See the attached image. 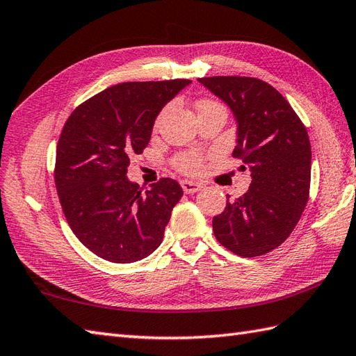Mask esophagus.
I'll return each mask as SVG.
<instances>
[{"label":"esophagus","instance_id":"esophagus-1","mask_svg":"<svg viewBox=\"0 0 356 356\" xmlns=\"http://www.w3.org/2000/svg\"><path fill=\"white\" fill-rule=\"evenodd\" d=\"M180 185H181V188H184L185 194H194L202 189L200 184H197V181H191V180H181Z\"/></svg>","mask_w":356,"mask_h":356}]
</instances>
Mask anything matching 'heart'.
Returning <instances> with one entry per match:
<instances>
[{
  "label": "heart",
  "mask_w": 356,
  "mask_h": 356,
  "mask_svg": "<svg viewBox=\"0 0 356 356\" xmlns=\"http://www.w3.org/2000/svg\"><path fill=\"white\" fill-rule=\"evenodd\" d=\"M212 106H221L220 103L213 102V100H202L198 102L197 104V111H203L206 107H212ZM162 115L161 113L158 118L154 121V127L159 126V122L162 120ZM203 161H204V156L198 152H184V153H179L176 154L175 158H172L171 163L172 167H175L179 172L181 175H188V176H194L197 172H200L202 167H203Z\"/></svg>",
  "instance_id": "obj_1"
}]
</instances>
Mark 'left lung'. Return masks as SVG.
<instances>
[{"label":"left lung","mask_w":356,"mask_h":356,"mask_svg":"<svg viewBox=\"0 0 356 356\" xmlns=\"http://www.w3.org/2000/svg\"><path fill=\"white\" fill-rule=\"evenodd\" d=\"M229 104L238 121L232 156L252 171L249 191L226 203L212 220L213 235L227 250L254 258L282 244L309 198L308 131L282 94L256 77L198 79ZM230 197V195H227Z\"/></svg>","instance_id":"8db88e82"}]
</instances>
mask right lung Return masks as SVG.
<instances>
[{"label":"right lung","mask_w":356,"mask_h":356,"mask_svg":"<svg viewBox=\"0 0 356 356\" xmlns=\"http://www.w3.org/2000/svg\"><path fill=\"white\" fill-rule=\"evenodd\" d=\"M189 83L115 85L79 104L65 122L54 163L57 195L74 235L106 261L136 262L162 243L184 191L175 179L162 177L143 193L126 175L131 156L150 140L162 107Z\"/></svg>","instance_id":"obj_1"}]
</instances>
